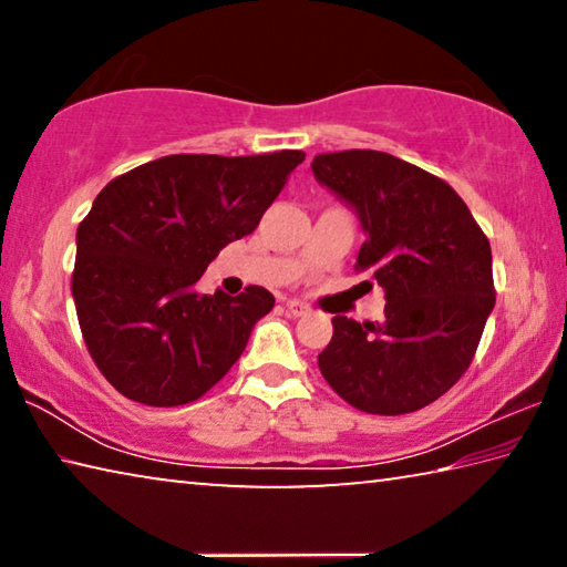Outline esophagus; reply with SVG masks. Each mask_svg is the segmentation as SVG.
Instances as JSON below:
<instances>
[{"label":"esophagus","mask_w":567,"mask_h":567,"mask_svg":"<svg viewBox=\"0 0 567 567\" xmlns=\"http://www.w3.org/2000/svg\"><path fill=\"white\" fill-rule=\"evenodd\" d=\"M287 310H290V315H295V318H302V315L310 312V305H305L300 300H287Z\"/></svg>","instance_id":"obj_1"}]
</instances>
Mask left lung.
<instances>
[{
	"label": "left lung",
	"instance_id": "obj_1",
	"mask_svg": "<svg viewBox=\"0 0 567 567\" xmlns=\"http://www.w3.org/2000/svg\"><path fill=\"white\" fill-rule=\"evenodd\" d=\"M312 175L354 209L360 270L385 290V318H332L322 378L352 408L405 415L435 402L473 362L495 307L493 252L457 192L388 152L318 155Z\"/></svg>",
	"mask_w": 567,
	"mask_h": 567
}]
</instances>
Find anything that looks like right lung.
I'll use <instances>...</instances> for the list:
<instances>
[{
  "mask_svg": "<svg viewBox=\"0 0 567 567\" xmlns=\"http://www.w3.org/2000/svg\"><path fill=\"white\" fill-rule=\"evenodd\" d=\"M302 152L169 155L112 179L76 229L72 297L82 338L124 398H203L275 307L265 287L197 292L225 245L255 233Z\"/></svg>",
  "mask_w": 567,
  "mask_h": 567,
  "instance_id": "right-lung-1",
  "label": "right lung"
}]
</instances>
